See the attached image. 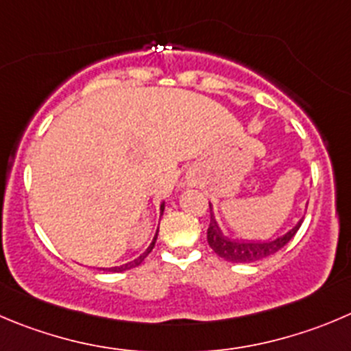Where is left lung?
<instances>
[{
    "mask_svg": "<svg viewBox=\"0 0 351 351\" xmlns=\"http://www.w3.org/2000/svg\"><path fill=\"white\" fill-rule=\"evenodd\" d=\"M303 220H300L295 228L289 229L288 232H285L282 236L278 238L269 239V241H253V239H232L228 238L220 231L219 223H217L215 217H213L212 205H210V226L208 231H206V239H208V245L220 258L228 260V262L234 263H250L256 262V260L267 258V256L274 255L276 252H279L281 248H285L289 241H291L293 236L296 234V231L300 229Z\"/></svg>",
    "mask_w": 351,
    "mask_h": 351,
    "instance_id": "left-lung-1",
    "label": "left lung"
}]
</instances>
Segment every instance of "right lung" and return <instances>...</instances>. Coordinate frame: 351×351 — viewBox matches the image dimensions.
<instances>
[{
    "label": "right lung",
    "instance_id": "1",
    "mask_svg": "<svg viewBox=\"0 0 351 351\" xmlns=\"http://www.w3.org/2000/svg\"><path fill=\"white\" fill-rule=\"evenodd\" d=\"M163 208H165V203H162V206H160V212H162V213H163ZM156 236H158V231H156L155 238H153V241H152V245H149L148 248H146V252H145V253H141V255H139L138 258H134V260H132V262L123 263V265H119V267H110V269H103V270H108V272H123V270H129V269H134V267H138L139 263H141L143 260H145L146 256L149 255V252H152V250H153V246H155Z\"/></svg>",
    "mask_w": 351,
    "mask_h": 351
}]
</instances>
